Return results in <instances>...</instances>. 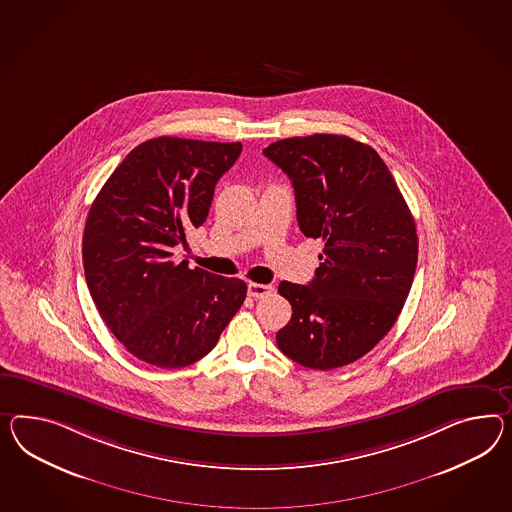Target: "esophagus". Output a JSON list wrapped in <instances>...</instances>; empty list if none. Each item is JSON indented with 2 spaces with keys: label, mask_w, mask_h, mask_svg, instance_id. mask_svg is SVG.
<instances>
[{
  "label": "esophagus",
  "mask_w": 512,
  "mask_h": 512,
  "mask_svg": "<svg viewBox=\"0 0 512 512\" xmlns=\"http://www.w3.org/2000/svg\"><path fill=\"white\" fill-rule=\"evenodd\" d=\"M249 295L254 299H263L267 295L273 293V286H267V284H256V282H250L249 284Z\"/></svg>",
  "instance_id": "1"
}]
</instances>
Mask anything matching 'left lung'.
I'll use <instances>...</instances> for the list:
<instances>
[{"mask_svg": "<svg viewBox=\"0 0 512 512\" xmlns=\"http://www.w3.org/2000/svg\"><path fill=\"white\" fill-rule=\"evenodd\" d=\"M263 154L291 180L302 234L325 245L308 286H278L293 310L278 349L310 369L347 366L403 310L418 263L414 217L379 154L347 135L282 139Z\"/></svg>", "mask_w": 512, "mask_h": 512, "instance_id": "1", "label": "left lung"}]
</instances>
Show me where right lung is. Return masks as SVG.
I'll return each mask as SVG.
<instances>
[{
    "label": "right lung",
    "mask_w": 512,
    "mask_h": 512,
    "mask_svg": "<svg viewBox=\"0 0 512 512\" xmlns=\"http://www.w3.org/2000/svg\"><path fill=\"white\" fill-rule=\"evenodd\" d=\"M241 143L156 137L135 146L92 202L83 269L105 325L133 356L176 369L217 345L247 297L239 278L174 260L204 224Z\"/></svg>",
    "instance_id": "1"
}]
</instances>
